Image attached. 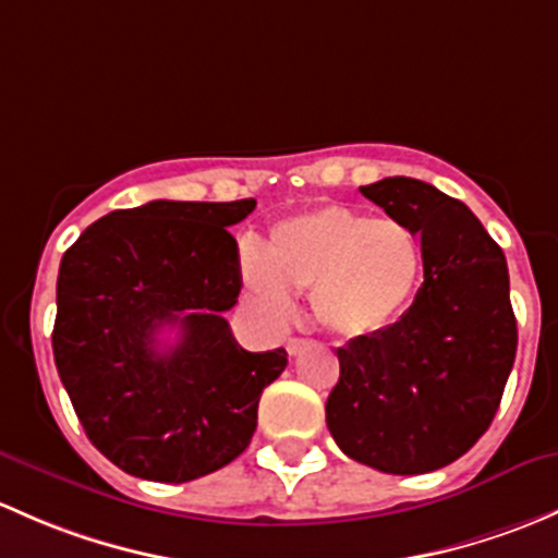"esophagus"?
<instances>
[{
  "label": "esophagus",
  "mask_w": 558,
  "mask_h": 558,
  "mask_svg": "<svg viewBox=\"0 0 558 558\" xmlns=\"http://www.w3.org/2000/svg\"><path fill=\"white\" fill-rule=\"evenodd\" d=\"M308 343H312V341H306V338H290V341H287V352L295 357V354H301L303 349L308 347Z\"/></svg>",
  "instance_id": "1"
}]
</instances>
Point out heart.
Here are the masks:
<instances>
[{
    "mask_svg": "<svg viewBox=\"0 0 558 558\" xmlns=\"http://www.w3.org/2000/svg\"><path fill=\"white\" fill-rule=\"evenodd\" d=\"M424 252L398 220L330 204L279 222L263 255L241 266L246 292L271 317L290 312V292H312L314 317L343 338L395 325L416 295Z\"/></svg>",
    "mask_w": 558,
    "mask_h": 558,
    "instance_id": "b5f03b06",
    "label": "heart"
}]
</instances>
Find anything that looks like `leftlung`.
<instances>
[{"label":"left lung","mask_w":558,"mask_h":558,"mask_svg":"<svg viewBox=\"0 0 558 558\" xmlns=\"http://www.w3.org/2000/svg\"><path fill=\"white\" fill-rule=\"evenodd\" d=\"M422 239L424 284L387 330L336 349L327 429L347 457L392 475L451 464L489 429L515 360L508 263L478 217L411 177L360 187Z\"/></svg>","instance_id":"obj_1"}]
</instances>
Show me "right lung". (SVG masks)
<instances>
[{
  "mask_svg": "<svg viewBox=\"0 0 558 558\" xmlns=\"http://www.w3.org/2000/svg\"><path fill=\"white\" fill-rule=\"evenodd\" d=\"M255 198L109 211L61 257L53 357L85 435L136 478L185 484L250 446L284 349L246 352L222 314L241 268L228 228ZM174 326L178 341L159 347Z\"/></svg>",
  "mask_w": 558,
  "mask_h": 558,
  "instance_id": "1",
  "label": "right lung"
}]
</instances>
